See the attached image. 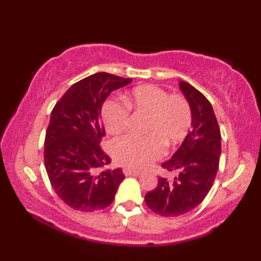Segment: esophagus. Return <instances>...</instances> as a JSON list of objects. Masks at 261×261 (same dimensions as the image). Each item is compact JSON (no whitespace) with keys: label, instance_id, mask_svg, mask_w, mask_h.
Returning <instances> with one entry per match:
<instances>
[{"label":"esophagus","instance_id":"esophagus-1","mask_svg":"<svg viewBox=\"0 0 261 261\" xmlns=\"http://www.w3.org/2000/svg\"><path fill=\"white\" fill-rule=\"evenodd\" d=\"M123 174L125 176H139L140 175L139 171H135V170H131V169H127V168L123 169Z\"/></svg>","mask_w":261,"mask_h":261}]
</instances>
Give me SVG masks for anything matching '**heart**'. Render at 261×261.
Wrapping results in <instances>:
<instances>
[{
    "label": "heart",
    "instance_id": "1",
    "mask_svg": "<svg viewBox=\"0 0 261 261\" xmlns=\"http://www.w3.org/2000/svg\"><path fill=\"white\" fill-rule=\"evenodd\" d=\"M104 102L102 119L111 135L123 134L129 125L130 111L146 115L142 138L122 137L111 143L114 162L127 169L140 170L156 162L165 145L174 147L185 139L192 126V108L180 94H170L157 85H142Z\"/></svg>",
    "mask_w": 261,
    "mask_h": 261
}]
</instances>
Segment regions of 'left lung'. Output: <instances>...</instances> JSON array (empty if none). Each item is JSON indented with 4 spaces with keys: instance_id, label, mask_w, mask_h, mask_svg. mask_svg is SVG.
Masks as SVG:
<instances>
[{
    "instance_id": "1",
    "label": "left lung",
    "mask_w": 261,
    "mask_h": 261,
    "mask_svg": "<svg viewBox=\"0 0 261 261\" xmlns=\"http://www.w3.org/2000/svg\"><path fill=\"white\" fill-rule=\"evenodd\" d=\"M179 86L192 108V130L174 156L162 165L175 175L174 179L158 177L157 187L145 196L147 206L162 216L185 214L202 203L220 164L221 132L212 105L187 82Z\"/></svg>"
}]
</instances>
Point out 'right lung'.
I'll list each match as a JSON object with an SVG mask.
<instances>
[{"mask_svg":"<svg viewBox=\"0 0 261 261\" xmlns=\"http://www.w3.org/2000/svg\"><path fill=\"white\" fill-rule=\"evenodd\" d=\"M131 79L96 73L71 85L51 111L45 138V167L62 201L82 212L104 210L113 202L121 168L103 170L111 158L101 147L105 129L101 110L109 94Z\"/></svg>","mask_w":261,"mask_h":261,"instance_id":"add662e5","label":"right lung"}]
</instances>
